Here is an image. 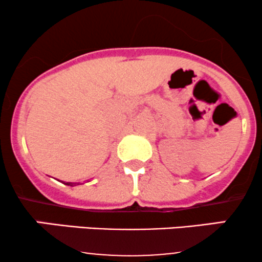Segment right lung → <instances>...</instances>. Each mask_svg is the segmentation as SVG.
Listing matches in <instances>:
<instances>
[{
  "mask_svg": "<svg viewBox=\"0 0 262 262\" xmlns=\"http://www.w3.org/2000/svg\"><path fill=\"white\" fill-rule=\"evenodd\" d=\"M65 185H68V186H74V183H70V182H66Z\"/></svg>",
  "mask_w": 262,
  "mask_h": 262,
  "instance_id": "1",
  "label": "right lung"
}]
</instances>
